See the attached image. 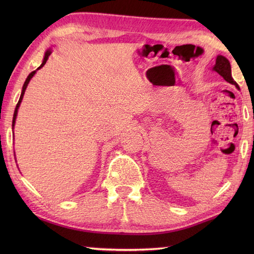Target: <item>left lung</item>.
<instances>
[{
    "instance_id": "8db88e82",
    "label": "left lung",
    "mask_w": 254,
    "mask_h": 254,
    "mask_svg": "<svg viewBox=\"0 0 254 254\" xmlns=\"http://www.w3.org/2000/svg\"><path fill=\"white\" fill-rule=\"evenodd\" d=\"M214 71H216L220 75V76H223L226 82L236 85V87L239 88L238 84L235 82L233 78V75H231L230 63L225 57L218 56L216 58V64H215V66H214Z\"/></svg>"
}]
</instances>
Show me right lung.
<instances>
[{
	"label": "right lung",
	"instance_id": "add662e5",
	"mask_svg": "<svg viewBox=\"0 0 254 254\" xmlns=\"http://www.w3.org/2000/svg\"><path fill=\"white\" fill-rule=\"evenodd\" d=\"M51 55V51L50 50H48L47 52H46V55H45V58H44V61H42V64L41 65L38 67L37 69H39V68H41L42 66L45 65L46 64V62H47V60H48V58H49V56ZM35 73H36V71H32L29 75H28V77L26 78V80H25V83H24V86H23V90H21V95H20V98H19V100H18V102H17V105H16V108H15V111H14V117H13V127L15 126V120H16V116H17V111H18V107H19V105H20V102H21V99H23V97H24V94H25V90H26V88H27V85H28V83H29V80L31 79V77L34 76L35 75Z\"/></svg>",
	"mask_w": 254,
	"mask_h": 254
}]
</instances>
